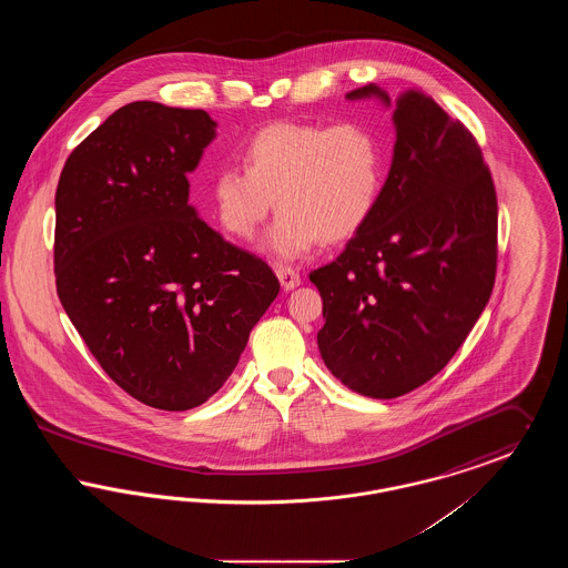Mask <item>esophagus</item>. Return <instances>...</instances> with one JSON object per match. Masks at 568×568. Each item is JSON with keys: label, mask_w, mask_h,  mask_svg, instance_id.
Listing matches in <instances>:
<instances>
[{"label": "esophagus", "mask_w": 568, "mask_h": 568, "mask_svg": "<svg viewBox=\"0 0 568 568\" xmlns=\"http://www.w3.org/2000/svg\"><path fill=\"white\" fill-rule=\"evenodd\" d=\"M276 276H278L281 287L285 292H292V290H296L297 285H300V274L294 268H290V266H276Z\"/></svg>", "instance_id": "34e87169"}]
</instances>
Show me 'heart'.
<instances>
[{
  "mask_svg": "<svg viewBox=\"0 0 568 568\" xmlns=\"http://www.w3.org/2000/svg\"><path fill=\"white\" fill-rule=\"evenodd\" d=\"M244 168L225 165L211 183L221 227L248 241L271 215L262 248L296 260L315 244L352 239L377 209L389 155L381 135L362 121L272 123L246 140Z\"/></svg>",
  "mask_w": 568,
  "mask_h": 568,
  "instance_id": "b5f03b06",
  "label": "heart"
}]
</instances>
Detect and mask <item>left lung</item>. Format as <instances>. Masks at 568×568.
Listing matches in <instances>:
<instances>
[{
  "mask_svg": "<svg viewBox=\"0 0 568 568\" xmlns=\"http://www.w3.org/2000/svg\"><path fill=\"white\" fill-rule=\"evenodd\" d=\"M394 109V158L377 209L311 272L324 300L327 371L368 398L440 373L486 308L496 276V191L473 134L422 89L396 102L371 82L345 95Z\"/></svg>",
  "mask_w": 568,
  "mask_h": 568,
  "instance_id": "obj_1",
  "label": "left lung"
}]
</instances>
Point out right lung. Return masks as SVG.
I'll return each instance as SVG.
<instances>
[{
	"label": "right lung",
	"mask_w": 568,
	"mask_h": 568,
	"mask_svg": "<svg viewBox=\"0 0 568 568\" xmlns=\"http://www.w3.org/2000/svg\"><path fill=\"white\" fill-rule=\"evenodd\" d=\"M215 138L204 110L132 102L72 151L54 193L59 300L106 375L162 410L206 403L278 294L268 264L190 204Z\"/></svg>",
	"instance_id": "obj_1"
}]
</instances>
